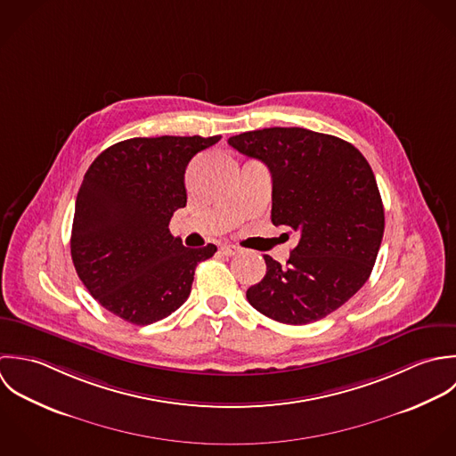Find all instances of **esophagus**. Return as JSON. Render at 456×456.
<instances>
[{
  "label": "esophagus",
  "mask_w": 456,
  "mask_h": 456,
  "mask_svg": "<svg viewBox=\"0 0 456 456\" xmlns=\"http://www.w3.org/2000/svg\"><path fill=\"white\" fill-rule=\"evenodd\" d=\"M220 252L225 256V257H232L236 254H240V248L236 245H222L220 247Z\"/></svg>",
  "instance_id": "34e87169"
}]
</instances>
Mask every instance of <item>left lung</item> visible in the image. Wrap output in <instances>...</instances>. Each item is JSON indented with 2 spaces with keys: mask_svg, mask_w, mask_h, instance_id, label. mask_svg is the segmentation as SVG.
I'll list each match as a JSON object with an SVG mask.
<instances>
[{
  "mask_svg": "<svg viewBox=\"0 0 456 456\" xmlns=\"http://www.w3.org/2000/svg\"><path fill=\"white\" fill-rule=\"evenodd\" d=\"M272 173V222L299 234L285 266L265 256L248 303L283 324L315 322L362 287L375 265L384 208L363 155L347 141L306 128H263L229 137Z\"/></svg>",
  "mask_w": 456,
  "mask_h": 456,
  "instance_id": "8db88e82",
  "label": "left lung"
}]
</instances>
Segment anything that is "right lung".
<instances>
[{"label":"right lung","instance_id":"right-lung-1","mask_svg":"<svg viewBox=\"0 0 456 456\" xmlns=\"http://www.w3.org/2000/svg\"><path fill=\"white\" fill-rule=\"evenodd\" d=\"M220 139L134 137L102 151L86 171L70 252L81 281L110 314L146 326L190 296L195 266L216 247H183L169 222L186 206L188 162Z\"/></svg>","mask_w":456,"mask_h":456}]
</instances>
